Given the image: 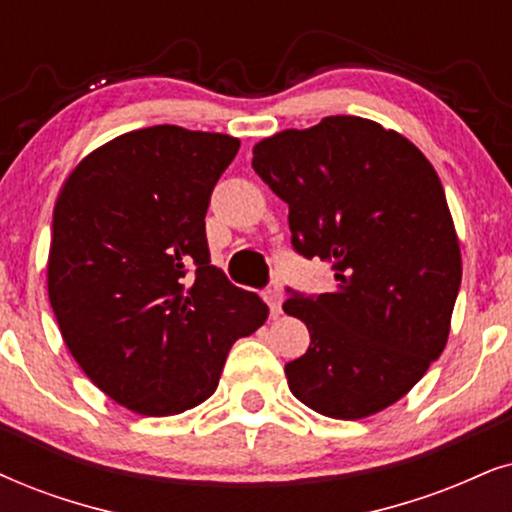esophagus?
<instances>
[{
    "mask_svg": "<svg viewBox=\"0 0 512 512\" xmlns=\"http://www.w3.org/2000/svg\"><path fill=\"white\" fill-rule=\"evenodd\" d=\"M264 302L269 304V309H271V314H281V302H283V295H281V290H278L276 286L274 288H269V290H264Z\"/></svg>",
    "mask_w": 512,
    "mask_h": 512,
    "instance_id": "obj_1",
    "label": "esophagus"
}]
</instances>
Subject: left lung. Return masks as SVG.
<instances>
[{
    "mask_svg": "<svg viewBox=\"0 0 512 512\" xmlns=\"http://www.w3.org/2000/svg\"><path fill=\"white\" fill-rule=\"evenodd\" d=\"M252 167L288 203L295 250L338 281L283 302L309 331L290 392L328 418L375 416L449 340L463 262L442 181L409 139L357 115L257 141Z\"/></svg>",
    "mask_w": 512,
    "mask_h": 512,
    "instance_id": "obj_1",
    "label": "left lung"
}]
</instances>
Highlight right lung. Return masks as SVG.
<instances>
[{
  "label": "right lung",
  "mask_w": 512,
  "mask_h": 512,
  "mask_svg": "<svg viewBox=\"0 0 512 512\" xmlns=\"http://www.w3.org/2000/svg\"><path fill=\"white\" fill-rule=\"evenodd\" d=\"M241 141L155 125L94 148L63 181L49 302L73 359L139 416H177L215 394L238 338L267 321L255 293L210 264L205 212Z\"/></svg>",
  "instance_id": "right-lung-1"
}]
</instances>
